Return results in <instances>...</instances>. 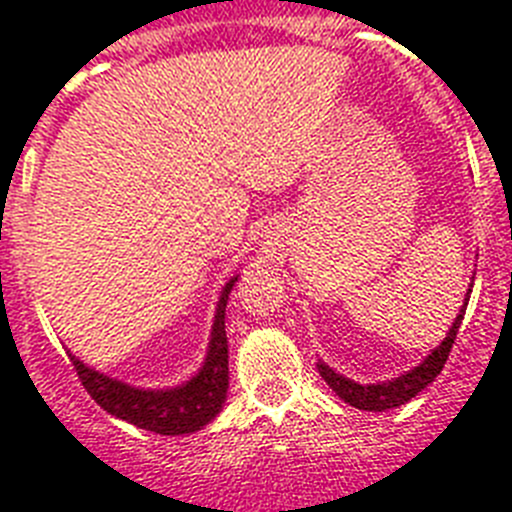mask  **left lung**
<instances>
[{
    "label": "left lung",
    "mask_w": 512,
    "mask_h": 512,
    "mask_svg": "<svg viewBox=\"0 0 512 512\" xmlns=\"http://www.w3.org/2000/svg\"><path fill=\"white\" fill-rule=\"evenodd\" d=\"M469 292H472V289H469ZM464 312H467V307H461L454 325H451L449 336L443 338L441 346H438L436 351L423 361V364L415 366L410 374H402L400 379H392V382H384V384H366L364 387V384H356L351 382V379L341 377V374H336L325 364H318L320 377L330 384V390L336 392L343 402H348V405H354V408L359 410L384 413V410H390V408H400V405L413 400L420 390H425V387H428V384L443 372V364H446V359H449L451 346H454L456 333H459V325L461 320H464Z\"/></svg>",
    "instance_id": "1"
}]
</instances>
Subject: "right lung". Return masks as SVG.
Listing matches in <instances>:
<instances>
[{
    "label": "right lung",
    "mask_w": 512,
    "mask_h": 512,
    "mask_svg": "<svg viewBox=\"0 0 512 512\" xmlns=\"http://www.w3.org/2000/svg\"><path fill=\"white\" fill-rule=\"evenodd\" d=\"M238 277L225 284L220 305H217L215 328H212L210 351L202 372L192 382L176 387V390L153 392V390H135L128 384L115 382L104 374L92 372L71 356L79 382L89 392L99 408L110 415L128 420V423L146 428V431L161 433V436H179V433L200 431L202 425L210 423L225 402L228 392V336H225V305L228 295Z\"/></svg>",
    "instance_id": "obj_1"
}]
</instances>
